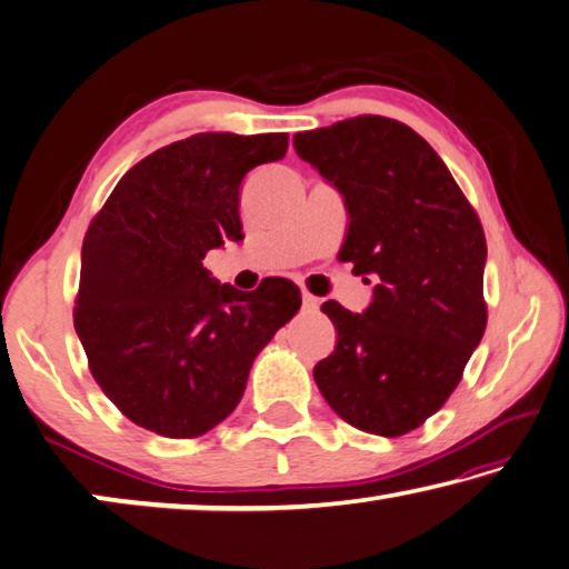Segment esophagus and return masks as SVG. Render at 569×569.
Masks as SVG:
<instances>
[{
    "instance_id": "obj_1",
    "label": "esophagus",
    "mask_w": 569,
    "mask_h": 569,
    "mask_svg": "<svg viewBox=\"0 0 569 569\" xmlns=\"http://www.w3.org/2000/svg\"><path fill=\"white\" fill-rule=\"evenodd\" d=\"M302 307H305V310L312 312V310H318V307H320V300L310 292H302Z\"/></svg>"
}]
</instances>
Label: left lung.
Returning <instances> with one entry per match:
<instances>
[{"label": "left lung", "instance_id": "1", "mask_svg": "<svg viewBox=\"0 0 569 569\" xmlns=\"http://www.w3.org/2000/svg\"><path fill=\"white\" fill-rule=\"evenodd\" d=\"M292 143L346 201L338 257L378 282L362 312L322 305L338 342L315 383L342 421L403 436L453 393L487 328L481 221L439 153L398 120L358 116Z\"/></svg>", "mask_w": 569, "mask_h": 569}]
</instances>
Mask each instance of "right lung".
Here are the masks:
<instances>
[{
    "mask_svg": "<svg viewBox=\"0 0 569 569\" xmlns=\"http://www.w3.org/2000/svg\"><path fill=\"white\" fill-rule=\"evenodd\" d=\"M287 153V133H197L138 161L80 251L74 332L120 413L169 439L221 423L251 362L300 310V287L221 284L203 257L241 241L244 176Z\"/></svg>",
    "mask_w": 569,
    "mask_h": 569,
    "instance_id": "add662e5",
    "label": "right lung"
}]
</instances>
